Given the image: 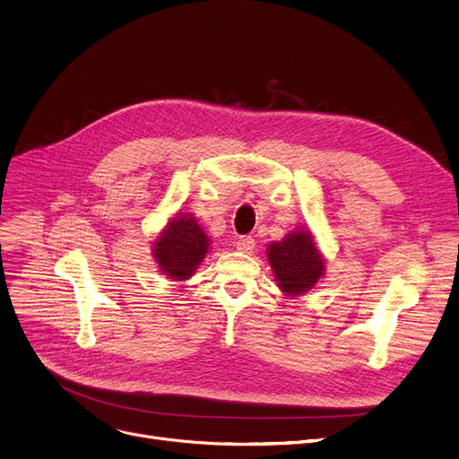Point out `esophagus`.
Segmentation results:
<instances>
[{"label": "esophagus", "mask_w": 459, "mask_h": 459, "mask_svg": "<svg viewBox=\"0 0 459 459\" xmlns=\"http://www.w3.org/2000/svg\"><path fill=\"white\" fill-rule=\"evenodd\" d=\"M254 247H255V240H254V237H250V235H245V237H238V238H237V250H238V252L248 254V252L254 250Z\"/></svg>", "instance_id": "esophagus-1"}]
</instances>
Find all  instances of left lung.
I'll list each match as a JSON object with an SVG mask.
<instances>
[{
	"mask_svg": "<svg viewBox=\"0 0 459 459\" xmlns=\"http://www.w3.org/2000/svg\"><path fill=\"white\" fill-rule=\"evenodd\" d=\"M266 255L278 287L289 296L307 292L325 274V261L307 230L292 231L280 242H271Z\"/></svg>",
	"mask_w": 459,
	"mask_h": 459,
	"instance_id": "8db88e82",
	"label": "left lung"
}]
</instances>
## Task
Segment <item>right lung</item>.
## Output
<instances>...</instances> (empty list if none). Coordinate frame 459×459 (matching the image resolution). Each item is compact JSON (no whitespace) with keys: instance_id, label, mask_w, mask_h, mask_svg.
I'll use <instances>...</instances> for the list:
<instances>
[{"instance_id":"obj_1","label":"right lung","mask_w":459,"mask_h":459,"mask_svg":"<svg viewBox=\"0 0 459 459\" xmlns=\"http://www.w3.org/2000/svg\"><path fill=\"white\" fill-rule=\"evenodd\" d=\"M209 238L193 214L174 217L153 245V257L170 280L183 281L191 278L204 261Z\"/></svg>"}]
</instances>
